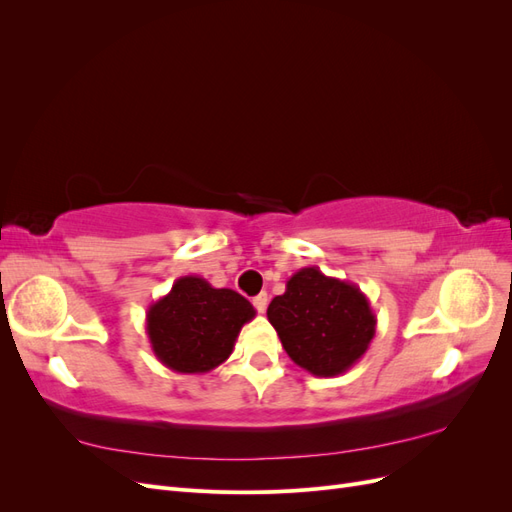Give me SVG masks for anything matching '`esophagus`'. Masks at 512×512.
Instances as JSON below:
<instances>
[{
  "label": "esophagus",
  "instance_id": "esophagus-1",
  "mask_svg": "<svg viewBox=\"0 0 512 512\" xmlns=\"http://www.w3.org/2000/svg\"><path fill=\"white\" fill-rule=\"evenodd\" d=\"M254 307L258 309V312L262 314V312H265V309H267V305H269V297H267V292H260L258 294V297H254Z\"/></svg>",
  "mask_w": 512,
  "mask_h": 512
}]
</instances>
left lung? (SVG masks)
Wrapping results in <instances>:
<instances>
[{
  "instance_id": "1",
  "label": "left lung",
  "mask_w": 512,
  "mask_h": 512,
  "mask_svg": "<svg viewBox=\"0 0 512 512\" xmlns=\"http://www.w3.org/2000/svg\"><path fill=\"white\" fill-rule=\"evenodd\" d=\"M267 318L290 359L316 378H335L363 359L378 318L365 292L305 267L269 303Z\"/></svg>"
}]
</instances>
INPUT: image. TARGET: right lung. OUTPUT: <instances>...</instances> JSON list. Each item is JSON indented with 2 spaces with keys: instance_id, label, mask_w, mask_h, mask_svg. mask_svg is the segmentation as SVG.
Wrapping results in <instances>:
<instances>
[{
  "instance_id": "add662e5",
  "label": "right lung",
  "mask_w": 512,
  "mask_h": 512,
  "mask_svg": "<svg viewBox=\"0 0 512 512\" xmlns=\"http://www.w3.org/2000/svg\"><path fill=\"white\" fill-rule=\"evenodd\" d=\"M254 316L256 309L239 292L183 275L149 305L145 331L162 365L179 374H207L228 359Z\"/></svg>"
}]
</instances>
